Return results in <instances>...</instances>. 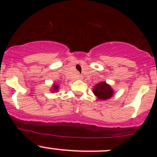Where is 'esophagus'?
Instances as JSON below:
<instances>
[{
  "instance_id": "obj_1",
  "label": "esophagus",
  "mask_w": 157,
  "mask_h": 157,
  "mask_svg": "<svg viewBox=\"0 0 157 157\" xmlns=\"http://www.w3.org/2000/svg\"><path fill=\"white\" fill-rule=\"evenodd\" d=\"M81 77H82V76L80 75V74H78V75H77V78L78 79H81Z\"/></svg>"
}]
</instances>
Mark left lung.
Masks as SVG:
<instances>
[{
  "label": "left lung",
  "mask_w": 157,
  "mask_h": 157,
  "mask_svg": "<svg viewBox=\"0 0 157 157\" xmlns=\"http://www.w3.org/2000/svg\"><path fill=\"white\" fill-rule=\"evenodd\" d=\"M93 92L95 96L99 100H106L113 96L114 90L106 82L102 81L96 84L93 89Z\"/></svg>",
  "instance_id": "left-lung-1"
}]
</instances>
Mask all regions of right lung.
Wrapping results in <instances>:
<instances>
[{
    "mask_svg": "<svg viewBox=\"0 0 157 157\" xmlns=\"http://www.w3.org/2000/svg\"><path fill=\"white\" fill-rule=\"evenodd\" d=\"M59 89H60L59 84H58V83H55L52 84V89L50 90V91L52 92V93H55V92H58V90H59Z\"/></svg>",
    "mask_w": 157,
    "mask_h": 157,
    "instance_id": "1",
    "label": "right lung"
}]
</instances>
